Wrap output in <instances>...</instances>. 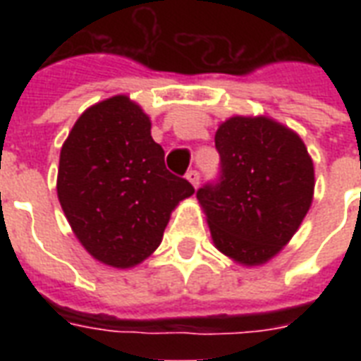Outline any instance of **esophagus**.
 I'll use <instances>...</instances> for the list:
<instances>
[{"label":"esophagus","instance_id":"obj_1","mask_svg":"<svg viewBox=\"0 0 361 361\" xmlns=\"http://www.w3.org/2000/svg\"><path fill=\"white\" fill-rule=\"evenodd\" d=\"M187 180L191 181L192 187H198V183H200V174H198V170H189V172H187Z\"/></svg>","mask_w":361,"mask_h":361}]
</instances>
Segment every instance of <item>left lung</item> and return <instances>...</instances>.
<instances>
[{"mask_svg":"<svg viewBox=\"0 0 361 361\" xmlns=\"http://www.w3.org/2000/svg\"><path fill=\"white\" fill-rule=\"evenodd\" d=\"M219 178L197 191L215 247L243 266L268 262L307 215L314 169L302 138L258 116L219 125Z\"/></svg>","mask_w":361,"mask_h":361,"instance_id":"obj_1","label":"left lung"}]
</instances>
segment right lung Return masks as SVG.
Listing matches in <instances>:
<instances>
[{"instance_id":"add662e5","label":"right lung","mask_w":361,"mask_h":361,"mask_svg":"<svg viewBox=\"0 0 361 361\" xmlns=\"http://www.w3.org/2000/svg\"><path fill=\"white\" fill-rule=\"evenodd\" d=\"M192 192L166 170L152 121L125 95L90 106L61 147L59 204L84 249L106 266L146 260L172 209Z\"/></svg>"}]
</instances>
